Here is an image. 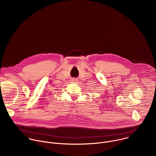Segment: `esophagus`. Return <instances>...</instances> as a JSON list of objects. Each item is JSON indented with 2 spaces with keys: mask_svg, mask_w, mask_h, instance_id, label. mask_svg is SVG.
<instances>
[{
  "mask_svg": "<svg viewBox=\"0 0 156 156\" xmlns=\"http://www.w3.org/2000/svg\"><path fill=\"white\" fill-rule=\"evenodd\" d=\"M73 81H75V80H73Z\"/></svg>",
  "mask_w": 156,
  "mask_h": 156,
  "instance_id": "1",
  "label": "esophagus"
}]
</instances>
